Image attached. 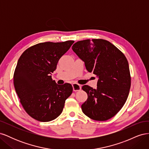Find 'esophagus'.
I'll use <instances>...</instances> for the list:
<instances>
[{"instance_id":"34e87169","label":"esophagus","mask_w":149,"mask_h":149,"mask_svg":"<svg viewBox=\"0 0 149 149\" xmlns=\"http://www.w3.org/2000/svg\"><path fill=\"white\" fill-rule=\"evenodd\" d=\"M72 86H73V89L74 91H78L81 89V86L77 84V83H73L72 84Z\"/></svg>"}]
</instances>
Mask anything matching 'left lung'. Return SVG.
I'll use <instances>...</instances> for the list:
<instances>
[{"instance_id": "obj_1", "label": "left lung", "mask_w": 149, "mask_h": 149, "mask_svg": "<svg viewBox=\"0 0 149 149\" xmlns=\"http://www.w3.org/2000/svg\"><path fill=\"white\" fill-rule=\"evenodd\" d=\"M72 49L84 62L87 71L98 79L96 89L88 85L82 87L88 94L82 111L95 120L111 119L123 107L129 93L131 78L127 58L114 45L102 39L77 42Z\"/></svg>"}]
</instances>
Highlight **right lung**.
<instances>
[{
    "label": "right lung",
    "mask_w": 149,
    "mask_h": 149,
    "mask_svg": "<svg viewBox=\"0 0 149 149\" xmlns=\"http://www.w3.org/2000/svg\"><path fill=\"white\" fill-rule=\"evenodd\" d=\"M73 43L68 40L38 43L26 49L18 60L13 84L22 106L32 118L48 122L62 112L73 87L70 83L56 84L52 73Z\"/></svg>",
    "instance_id": "add662e5"
}]
</instances>
